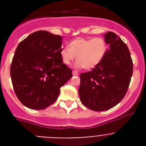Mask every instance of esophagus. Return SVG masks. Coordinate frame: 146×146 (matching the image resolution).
Returning <instances> with one entry per match:
<instances>
[{"mask_svg":"<svg viewBox=\"0 0 146 146\" xmlns=\"http://www.w3.org/2000/svg\"><path fill=\"white\" fill-rule=\"evenodd\" d=\"M72 74L74 76H77L78 75V72H77V71H73V72H72Z\"/></svg>","mask_w":146,"mask_h":146,"instance_id":"obj_1","label":"esophagus"}]
</instances>
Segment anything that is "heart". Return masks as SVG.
<instances>
[{
  "label": "heart",
  "mask_w": 146,
  "mask_h": 146,
  "mask_svg": "<svg viewBox=\"0 0 146 146\" xmlns=\"http://www.w3.org/2000/svg\"><path fill=\"white\" fill-rule=\"evenodd\" d=\"M107 50L108 45L102 37H78L69 42V47H63L60 50V55L66 65H69L76 58L77 67L91 70L101 63Z\"/></svg>",
  "instance_id": "obj_1"
}]
</instances>
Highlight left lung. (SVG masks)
Instances as JSON below:
<instances>
[{
  "label": "left lung",
  "mask_w": 146,
  "mask_h": 146,
  "mask_svg": "<svg viewBox=\"0 0 146 146\" xmlns=\"http://www.w3.org/2000/svg\"><path fill=\"white\" fill-rule=\"evenodd\" d=\"M109 49L96 68L80 74L79 96L83 105L104 111L123 99L129 86L133 64L128 47L113 32L104 34Z\"/></svg>",
  "instance_id": "left-lung-1"
}]
</instances>
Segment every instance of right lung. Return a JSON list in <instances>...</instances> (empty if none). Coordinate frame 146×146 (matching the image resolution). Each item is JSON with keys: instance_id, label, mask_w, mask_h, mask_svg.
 I'll use <instances>...</instances> for the list:
<instances>
[{"instance_id": "right-lung-1", "label": "right lung", "mask_w": 146, "mask_h": 146, "mask_svg": "<svg viewBox=\"0 0 146 146\" xmlns=\"http://www.w3.org/2000/svg\"><path fill=\"white\" fill-rule=\"evenodd\" d=\"M62 37L46 31L30 34L17 47L10 74L15 92L23 105L44 110L54 103L60 88L72 77L60 55Z\"/></svg>"}]
</instances>
